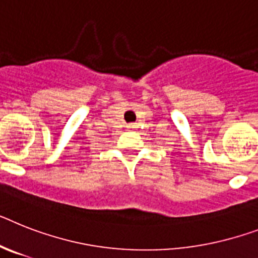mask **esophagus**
Returning <instances> with one entry per match:
<instances>
[{"label": "esophagus", "mask_w": 258, "mask_h": 258, "mask_svg": "<svg viewBox=\"0 0 258 258\" xmlns=\"http://www.w3.org/2000/svg\"><path fill=\"white\" fill-rule=\"evenodd\" d=\"M136 127H137V125H136V124H129V125H127V129H129V131H133V129H136Z\"/></svg>", "instance_id": "34e87169"}]
</instances>
